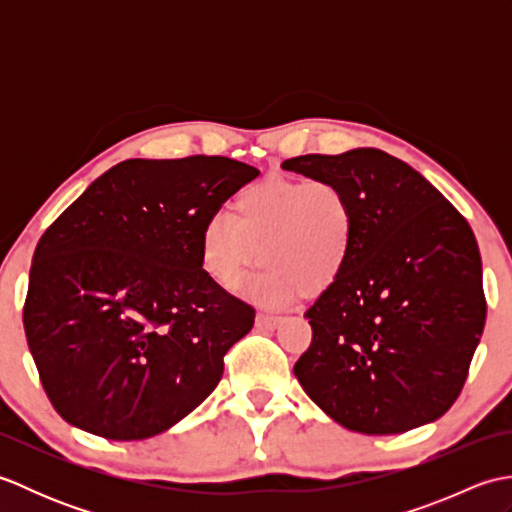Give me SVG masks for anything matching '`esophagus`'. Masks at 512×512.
<instances>
[{
	"instance_id": "esophagus-1",
	"label": "esophagus",
	"mask_w": 512,
	"mask_h": 512,
	"mask_svg": "<svg viewBox=\"0 0 512 512\" xmlns=\"http://www.w3.org/2000/svg\"><path fill=\"white\" fill-rule=\"evenodd\" d=\"M255 323H257V328H262V330H275L277 325L281 323V319L279 317H270V314H259Z\"/></svg>"
}]
</instances>
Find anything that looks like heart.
<instances>
[{
	"mask_svg": "<svg viewBox=\"0 0 512 512\" xmlns=\"http://www.w3.org/2000/svg\"><path fill=\"white\" fill-rule=\"evenodd\" d=\"M356 209L330 180L266 178L237 193L231 215H211L200 231V266L217 286L233 288L255 259L239 295L281 310L301 295H321L350 266Z\"/></svg>",
	"mask_w": 512,
	"mask_h": 512,
	"instance_id": "1",
	"label": "heart"
}]
</instances>
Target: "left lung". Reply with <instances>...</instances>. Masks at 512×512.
I'll list each match as a JSON object with an SVG mask.
<instances>
[{
	"label": "left lung",
	"instance_id": "obj_1",
	"mask_svg": "<svg viewBox=\"0 0 512 512\" xmlns=\"http://www.w3.org/2000/svg\"><path fill=\"white\" fill-rule=\"evenodd\" d=\"M281 169L350 193V266L306 310L303 391L345 429L405 433L460 396L482 339V257L469 222L416 169L374 147L308 154Z\"/></svg>",
	"mask_w": 512,
	"mask_h": 512
}]
</instances>
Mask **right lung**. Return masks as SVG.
Segmentation results:
<instances>
[{"label":"right lung","mask_w":512,"mask_h":512,"mask_svg":"<svg viewBox=\"0 0 512 512\" xmlns=\"http://www.w3.org/2000/svg\"><path fill=\"white\" fill-rule=\"evenodd\" d=\"M259 169L222 156L132 158L41 235L24 328L59 416L107 440L171 429L217 387L255 310L200 266V231Z\"/></svg>","instance_id":"add662e5"}]
</instances>
